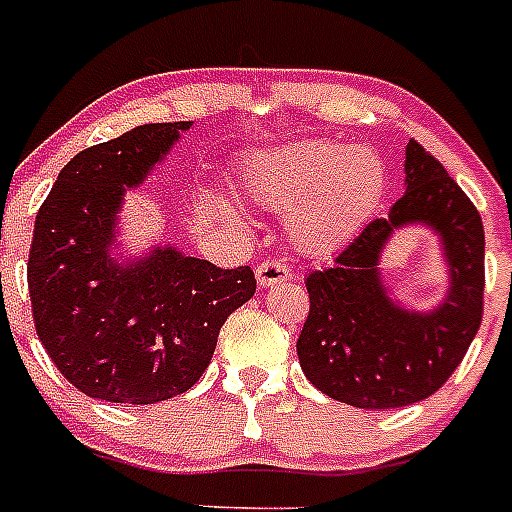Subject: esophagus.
Returning <instances> with one entry per match:
<instances>
[{"label":"esophagus","mask_w":512,"mask_h":512,"mask_svg":"<svg viewBox=\"0 0 512 512\" xmlns=\"http://www.w3.org/2000/svg\"><path fill=\"white\" fill-rule=\"evenodd\" d=\"M256 279H259L261 287H276L281 281L292 279V266L276 259L261 261V264L256 266Z\"/></svg>","instance_id":"esophagus-1"}]
</instances>
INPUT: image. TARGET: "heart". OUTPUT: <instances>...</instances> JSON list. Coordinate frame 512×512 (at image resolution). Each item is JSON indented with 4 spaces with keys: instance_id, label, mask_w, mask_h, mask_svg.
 <instances>
[{
    "instance_id": "b5f03b06",
    "label": "heart",
    "mask_w": 512,
    "mask_h": 512,
    "mask_svg": "<svg viewBox=\"0 0 512 512\" xmlns=\"http://www.w3.org/2000/svg\"><path fill=\"white\" fill-rule=\"evenodd\" d=\"M243 187L266 208H292L289 231L302 251L330 253L375 213L386 190V170L365 149L299 142L248 159Z\"/></svg>"
}]
</instances>
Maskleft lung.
Segmentation results:
<instances>
[{
    "label": "left lung",
    "mask_w": 512,
    "mask_h": 512,
    "mask_svg": "<svg viewBox=\"0 0 512 512\" xmlns=\"http://www.w3.org/2000/svg\"><path fill=\"white\" fill-rule=\"evenodd\" d=\"M409 222L443 238L450 294L437 310H403L377 271L382 246ZM309 314L297 340L314 388L358 409H398L424 401L462 363L482 322L485 231L462 187L419 142L406 144V192L386 218L365 225L327 269L307 276Z\"/></svg>",
    "instance_id": "1"
}]
</instances>
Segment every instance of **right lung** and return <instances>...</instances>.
Returning a JSON list of instances; mask_svg holds the SVG:
<instances>
[{"mask_svg": "<svg viewBox=\"0 0 512 512\" xmlns=\"http://www.w3.org/2000/svg\"><path fill=\"white\" fill-rule=\"evenodd\" d=\"M192 121L144 124L75 154L40 205L27 259L45 353L81 393L159 403L200 381L228 314L256 292L251 266L218 269L177 248L109 256L126 187L142 185Z\"/></svg>", "mask_w": 512, "mask_h": 512, "instance_id": "1", "label": "right lung"}]
</instances>
